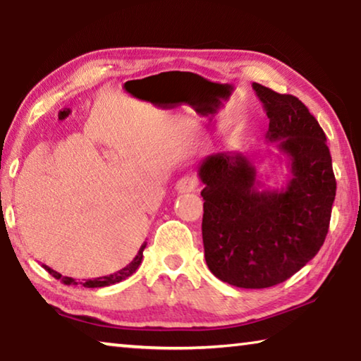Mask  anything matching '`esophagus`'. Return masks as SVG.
<instances>
[{
  "mask_svg": "<svg viewBox=\"0 0 361 361\" xmlns=\"http://www.w3.org/2000/svg\"><path fill=\"white\" fill-rule=\"evenodd\" d=\"M197 188H199V181L195 180L194 176H183V178H180L175 186L176 192H180V194L194 192Z\"/></svg>",
  "mask_w": 361,
  "mask_h": 361,
  "instance_id": "obj_1",
  "label": "esophagus"
}]
</instances>
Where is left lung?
<instances>
[{"label":"left lung","instance_id":"8db88e82","mask_svg":"<svg viewBox=\"0 0 361 361\" xmlns=\"http://www.w3.org/2000/svg\"><path fill=\"white\" fill-rule=\"evenodd\" d=\"M269 118L267 142L288 161L282 189L264 188L240 151L207 156L202 239L207 266L239 288L285 282L319 253L328 234L336 178L326 135L304 103L253 82Z\"/></svg>","mask_w":361,"mask_h":361}]
</instances>
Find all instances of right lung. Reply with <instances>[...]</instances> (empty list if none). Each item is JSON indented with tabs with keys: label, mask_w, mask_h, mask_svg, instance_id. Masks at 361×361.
<instances>
[{
	"label": "right lung",
	"mask_w": 361,
	"mask_h": 361,
	"mask_svg": "<svg viewBox=\"0 0 361 361\" xmlns=\"http://www.w3.org/2000/svg\"><path fill=\"white\" fill-rule=\"evenodd\" d=\"M145 247H146V243H143V245L140 247V250H138V253H137L135 258H133L132 262H129V264H127L124 269H121V271L114 272V274H109V276H105V277H99V279H94V280H87V282L82 283V285L85 286V288H100V286L114 285V283H118V282H122V280H126L127 277H130L132 274L137 271L138 266H140V262H142V259H143V250H145ZM44 269H46V271H47L49 274H51L52 277L62 279V282L66 283V285H70V283L75 285V283H76L75 280H73L71 277H62V274H59L57 271H54V269H51L49 266H44Z\"/></svg>",
	"instance_id": "add662e5"
}]
</instances>
